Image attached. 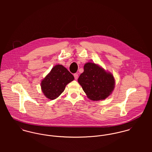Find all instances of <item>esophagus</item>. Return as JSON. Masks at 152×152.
I'll list each match as a JSON object with an SVG mask.
<instances>
[{
  "mask_svg": "<svg viewBox=\"0 0 152 152\" xmlns=\"http://www.w3.org/2000/svg\"><path fill=\"white\" fill-rule=\"evenodd\" d=\"M74 76L75 80H77V79H78V74H77V73L74 74Z\"/></svg>",
  "mask_w": 152,
  "mask_h": 152,
  "instance_id": "obj_1",
  "label": "esophagus"
}]
</instances>
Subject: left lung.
Here are the masks:
<instances>
[{
	"mask_svg": "<svg viewBox=\"0 0 152 152\" xmlns=\"http://www.w3.org/2000/svg\"><path fill=\"white\" fill-rule=\"evenodd\" d=\"M78 81L88 98L92 101L106 99L115 87L113 76L99 65L87 63Z\"/></svg>",
	"mask_w": 152,
	"mask_h": 152,
	"instance_id": "obj_1",
	"label": "left lung"
}]
</instances>
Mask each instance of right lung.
Listing matches in <instances>:
<instances>
[{"instance_id": "add662e5", "label": "right lung", "mask_w": 152, "mask_h": 152, "mask_svg": "<svg viewBox=\"0 0 152 152\" xmlns=\"http://www.w3.org/2000/svg\"><path fill=\"white\" fill-rule=\"evenodd\" d=\"M74 79L72 74L64 66L56 65L42 80V90L47 98L55 99L63 92L66 86Z\"/></svg>"}]
</instances>
